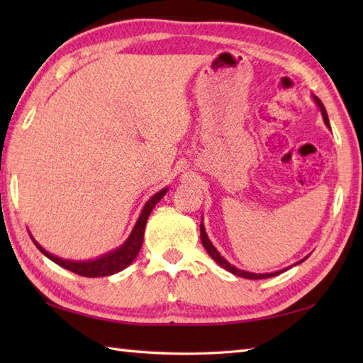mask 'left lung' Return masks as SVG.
I'll return each instance as SVG.
<instances>
[{
    "label": "left lung",
    "mask_w": 363,
    "mask_h": 363,
    "mask_svg": "<svg viewBox=\"0 0 363 363\" xmlns=\"http://www.w3.org/2000/svg\"><path fill=\"white\" fill-rule=\"evenodd\" d=\"M312 98H313V101L317 103V106L320 107V111H321V115H323V120H325V125L328 126V128H330V125H329V118H328V112H326V109H325V106H323V103L320 101V98H317L315 95H312ZM199 230H201V242H203V246L206 248V251L209 252V256L217 262V264L220 265V267H223L225 269H228L229 273H233V274H235V276H238V277H245V279H267V277H273V276H277V274H281V273H284V272H287V269L290 268H284V269H279V272H273V273H251V272H245V269H238L237 267H234V265H230L229 262L221 256V254L217 251V248H215V246L212 245V242L209 240V237H207V233H206V228H204V225H203V221H201V225H199ZM309 257V256H307ZM307 257H304V259H301L299 262H296V264H293V265H298V264H301V262H304Z\"/></svg>",
    "instance_id": "1"
}]
</instances>
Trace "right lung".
Masks as SVG:
<instances>
[{
  "label": "right lung",
  "mask_w": 363,
  "mask_h": 363,
  "mask_svg": "<svg viewBox=\"0 0 363 363\" xmlns=\"http://www.w3.org/2000/svg\"><path fill=\"white\" fill-rule=\"evenodd\" d=\"M168 191V187L159 190L156 195H152L146 204L143 206V209L140 212V217H138L135 226L133 229V233L129 234V237L126 238V242L123 243L121 246H118L117 250L109 251L103 254V256H99L96 259H91V260H68V259H62V257H57L54 256V254L46 251L42 245H38L35 242V238L33 237V234L29 233L30 238H33L34 245L38 248L42 254H45L46 257L50 260H52L54 264H57L59 267H62L68 272H73L79 276H86V277H103V276H111L121 272V269H125L126 267H129L133 264L134 259L137 257L138 251L142 248V243H143V235H145V226H146V221H148V217L151 211L154 209V206H156L162 198L165 196V194Z\"/></svg>",
  "instance_id": "right-lung-1"
}]
</instances>
